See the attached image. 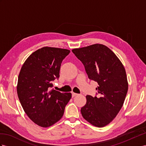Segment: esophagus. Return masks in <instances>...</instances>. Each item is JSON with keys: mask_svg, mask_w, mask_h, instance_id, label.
Segmentation results:
<instances>
[{"mask_svg": "<svg viewBox=\"0 0 146 146\" xmlns=\"http://www.w3.org/2000/svg\"><path fill=\"white\" fill-rule=\"evenodd\" d=\"M72 97H74V96L78 95V94H76V93H74V92H72Z\"/></svg>", "mask_w": 146, "mask_h": 146, "instance_id": "34e87169", "label": "esophagus"}]
</instances>
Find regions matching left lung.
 Returning <instances> with one entry per match:
<instances>
[{
    "label": "left lung",
    "instance_id": "left-lung-1",
    "mask_svg": "<svg viewBox=\"0 0 146 146\" xmlns=\"http://www.w3.org/2000/svg\"><path fill=\"white\" fill-rule=\"evenodd\" d=\"M72 52L83 63L89 79L99 84L95 97L86 96L81 114L92 125L105 126L115 118L124 103L128 89L125 69L117 55L102 44L74 48Z\"/></svg>",
    "mask_w": 146,
    "mask_h": 146
}]
</instances>
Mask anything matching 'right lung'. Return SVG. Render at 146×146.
<instances>
[{
    "instance_id": "1",
    "label": "right lung",
    "mask_w": 146,
    "mask_h": 146,
    "mask_svg": "<svg viewBox=\"0 0 146 146\" xmlns=\"http://www.w3.org/2000/svg\"><path fill=\"white\" fill-rule=\"evenodd\" d=\"M70 50L44 47L29 56L18 76L17 94L28 117L41 127H49L59 121L70 92L62 93L51 88L60 76L61 63Z\"/></svg>"
}]
</instances>
